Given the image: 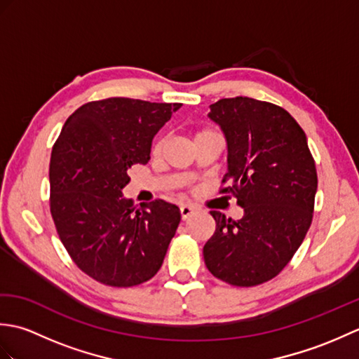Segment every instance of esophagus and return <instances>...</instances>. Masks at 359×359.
<instances>
[{
	"instance_id": "34e87169",
	"label": "esophagus",
	"mask_w": 359,
	"mask_h": 359,
	"mask_svg": "<svg viewBox=\"0 0 359 359\" xmlns=\"http://www.w3.org/2000/svg\"><path fill=\"white\" fill-rule=\"evenodd\" d=\"M193 207H189V205H182L180 207V216H182V220H187L189 216L193 215Z\"/></svg>"
}]
</instances>
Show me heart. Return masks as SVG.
I'll use <instances>...</instances> for the list:
<instances>
[{
  "label": "heart",
  "mask_w": 359,
  "mask_h": 359,
  "mask_svg": "<svg viewBox=\"0 0 359 359\" xmlns=\"http://www.w3.org/2000/svg\"><path fill=\"white\" fill-rule=\"evenodd\" d=\"M207 133H211V131H208V129H203V131H199V133H197L194 137H197V135H202V134H207ZM163 144H165V142H163V140H158V142H156L154 148H152V152H154L156 156H158L160 152H162V149H163Z\"/></svg>",
  "instance_id": "obj_1"
}]
</instances>
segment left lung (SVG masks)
I'll return each instance as SVG.
<instances>
[{"label": "left lung", "instance_id": "left-lung-1", "mask_svg": "<svg viewBox=\"0 0 359 359\" xmlns=\"http://www.w3.org/2000/svg\"><path fill=\"white\" fill-rule=\"evenodd\" d=\"M208 117L226 140L222 193L243 208L239 220L210 211L216 231L203 247L212 276L236 287L273 279L299 248L313 217L318 175L307 137L290 114L250 97L222 98Z\"/></svg>", "mask_w": 359, "mask_h": 359}]
</instances>
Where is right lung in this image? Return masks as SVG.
<instances>
[{
    "label": "right lung",
    "instance_id": "1",
    "mask_svg": "<svg viewBox=\"0 0 359 359\" xmlns=\"http://www.w3.org/2000/svg\"><path fill=\"white\" fill-rule=\"evenodd\" d=\"M182 103L116 97L80 106L53 144L50 212L67 253L88 276L133 287L160 270L180 222L172 203L135 210L128 170L147 165L152 139Z\"/></svg>",
    "mask_w": 359,
    "mask_h": 359
}]
</instances>
